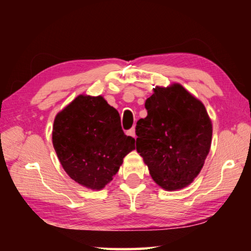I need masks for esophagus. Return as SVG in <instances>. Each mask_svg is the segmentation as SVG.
<instances>
[{
  "label": "esophagus",
  "mask_w": 251,
  "mask_h": 251,
  "mask_svg": "<svg viewBox=\"0 0 251 251\" xmlns=\"http://www.w3.org/2000/svg\"><path fill=\"white\" fill-rule=\"evenodd\" d=\"M127 134H128L129 136H131V137L136 138V133H135V128H130L128 131H127Z\"/></svg>",
  "instance_id": "1"
}]
</instances>
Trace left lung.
Masks as SVG:
<instances>
[{"instance_id": "1", "label": "left lung", "mask_w": 251, "mask_h": 251, "mask_svg": "<svg viewBox=\"0 0 251 251\" xmlns=\"http://www.w3.org/2000/svg\"><path fill=\"white\" fill-rule=\"evenodd\" d=\"M136 125V150L157 185L181 189L201 173L211 145L212 125L201 100L175 83L156 86Z\"/></svg>"}]
</instances>
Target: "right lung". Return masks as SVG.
I'll return each mask as SVG.
<instances>
[{
    "instance_id": "add662e5",
    "label": "right lung",
    "mask_w": 251,
    "mask_h": 251,
    "mask_svg": "<svg viewBox=\"0 0 251 251\" xmlns=\"http://www.w3.org/2000/svg\"><path fill=\"white\" fill-rule=\"evenodd\" d=\"M52 141L63 168L86 188L100 190L135 150L117 110L101 96L78 95L54 120Z\"/></svg>"
}]
</instances>
